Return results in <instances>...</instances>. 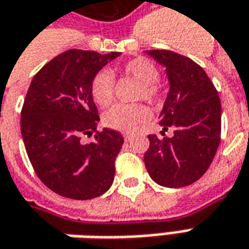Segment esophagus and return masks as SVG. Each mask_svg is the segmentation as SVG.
<instances>
[{"mask_svg":"<svg viewBox=\"0 0 249 249\" xmlns=\"http://www.w3.org/2000/svg\"><path fill=\"white\" fill-rule=\"evenodd\" d=\"M123 138H124V140L127 141V140H130V138H131V136H130L128 133H123Z\"/></svg>","mask_w":249,"mask_h":249,"instance_id":"esophagus-1","label":"esophagus"}]
</instances>
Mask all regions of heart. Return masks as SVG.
<instances>
[{
    "label": "heart",
    "mask_w": 249,
    "mask_h": 249,
    "mask_svg": "<svg viewBox=\"0 0 249 249\" xmlns=\"http://www.w3.org/2000/svg\"><path fill=\"white\" fill-rule=\"evenodd\" d=\"M121 72L138 82L137 100H146L152 104L159 103L161 98V88L158 81L159 70L151 60L145 57L131 58L121 67ZM90 94L96 104L108 107L115 97L113 75L107 70L98 71L90 82ZM149 116V109L142 104H118L104 113L103 122L107 127L130 133L148 121Z\"/></svg>",
    "instance_id": "obj_1"
}]
</instances>
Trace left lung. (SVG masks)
Masks as SVG:
<instances>
[{"label":"left lung","instance_id":"8db88e82","mask_svg":"<svg viewBox=\"0 0 249 249\" xmlns=\"http://www.w3.org/2000/svg\"><path fill=\"white\" fill-rule=\"evenodd\" d=\"M166 68L170 90L160 112L161 134L148 136L145 167L156 183L182 188L196 182L214 160L221 142V100L206 71L192 58L171 51H146Z\"/></svg>","mask_w":249,"mask_h":249}]
</instances>
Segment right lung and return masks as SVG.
I'll return each instance as SVG.
<instances>
[{
	"instance_id": "obj_1",
	"label": "right lung",
	"mask_w": 249,
	"mask_h": 249,
	"mask_svg": "<svg viewBox=\"0 0 249 249\" xmlns=\"http://www.w3.org/2000/svg\"><path fill=\"white\" fill-rule=\"evenodd\" d=\"M118 56L70 49L45 64L28 88L20 119L26 152L39 179L63 197H98L113 182L121 133L96 131L90 144H82L80 136L91 135L100 122L90 82Z\"/></svg>"
}]
</instances>
